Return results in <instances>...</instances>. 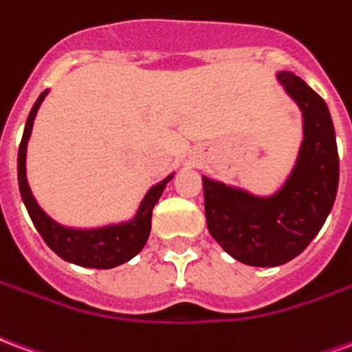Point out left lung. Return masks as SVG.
Returning <instances> with one entry per match:
<instances>
[{"label":"left lung","instance_id":"left-lung-1","mask_svg":"<svg viewBox=\"0 0 352 352\" xmlns=\"http://www.w3.org/2000/svg\"><path fill=\"white\" fill-rule=\"evenodd\" d=\"M279 80L303 111L302 151L287 184L272 198L204 177L207 228L224 251L249 265L272 267L296 258L332 211L340 183V156L324 100L294 73Z\"/></svg>","mask_w":352,"mask_h":352}]
</instances>
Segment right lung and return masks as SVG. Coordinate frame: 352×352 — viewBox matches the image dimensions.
Wrapping results in <instances>:
<instances>
[{"label":"right lung","mask_w":352,"mask_h":352,"mask_svg":"<svg viewBox=\"0 0 352 352\" xmlns=\"http://www.w3.org/2000/svg\"><path fill=\"white\" fill-rule=\"evenodd\" d=\"M47 92H43L34 107L30 111V116L26 120L24 135L19 146V186L24 206L28 213L32 217V222L35 224L37 232L41 234L45 243L49 245L52 251L56 252L60 258L67 260L72 264L82 265V267H96V270H109L116 265L124 264L131 260L145 247L148 234H151V219H153V209L156 201L160 199L162 192L166 188V184L171 181L169 175L166 181L154 184L151 190L146 192L145 199L141 201L135 219L126 224L118 226H107L100 230H69L60 226L56 222L49 219L43 213L41 207L37 206V201L30 192L26 181V146L34 118L37 115V109L45 100Z\"/></svg>","instance_id":"1"}]
</instances>
